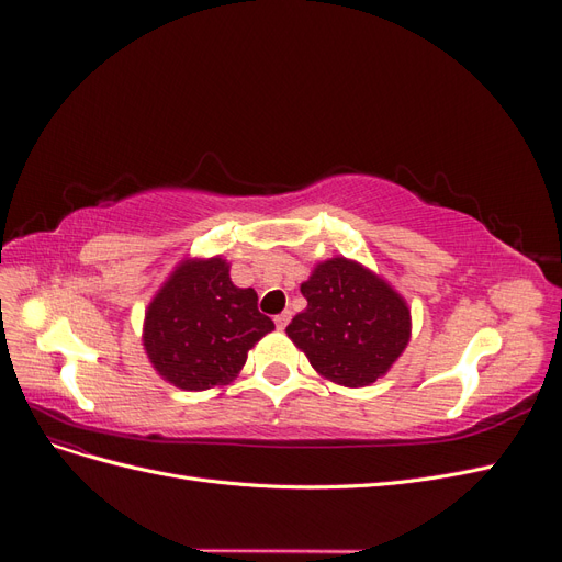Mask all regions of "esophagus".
I'll list each match as a JSON object with an SVG mask.
<instances>
[{
    "instance_id": "obj_1",
    "label": "esophagus",
    "mask_w": 562,
    "mask_h": 562,
    "mask_svg": "<svg viewBox=\"0 0 562 562\" xmlns=\"http://www.w3.org/2000/svg\"><path fill=\"white\" fill-rule=\"evenodd\" d=\"M288 321H291V312H281V314L274 316V323H277L279 330H283L288 326Z\"/></svg>"
}]
</instances>
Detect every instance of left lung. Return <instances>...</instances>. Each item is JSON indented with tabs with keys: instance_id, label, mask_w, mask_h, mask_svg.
<instances>
[{
	"instance_id": "left-lung-1",
	"label": "left lung",
	"mask_w": 562,
	"mask_h": 562,
	"mask_svg": "<svg viewBox=\"0 0 562 562\" xmlns=\"http://www.w3.org/2000/svg\"><path fill=\"white\" fill-rule=\"evenodd\" d=\"M300 291L307 310L285 333L326 380L351 389L368 386L407 347V302L363 265L347 258L318 262Z\"/></svg>"
}]
</instances>
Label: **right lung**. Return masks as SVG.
<instances>
[{"instance_id": "obj_1", "label": "right lung", "mask_w": 562, "mask_h": 562, "mask_svg": "<svg viewBox=\"0 0 562 562\" xmlns=\"http://www.w3.org/2000/svg\"><path fill=\"white\" fill-rule=\"evenodd\" d=\"M271 330L258 293L232 283L227 260H182L149 302L143 345L166 382L203 391L239 375L252 345Z\"/></svg>"}]
</instances>
